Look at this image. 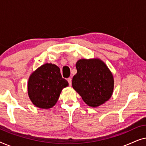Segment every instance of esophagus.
I'll list each match as a JSON object with an SVG mask.
<instances>
[{
  "label": "esophagus",
  "instance_id": "esophagus-1",
  "mask_svg": "<svg viewBox=\"0 0 146 146\" xmlns=\"http://www.w3.org/2000/svg\"><path fill=\"white\" fill-rule=\"evenodd\" d=\"M67 80H68V82L69 85L71 86V84H72V79L70 78H68L67 79Z\"/></svg>",
  "mask_w": 146,
  "mask_h": 146
}]
</instances>
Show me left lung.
<instances>
[{"mask_svg":"<svg viewBox=\"0 0 146 146\" xmlns=\"http://www.w3.org/2000/svg\"><path fill=\"white\" fill-rule=\"evenodd\" d=\"M76 74L72 82L73 88L89 106L95 108L110 98L113 93V78L100 59H80L76 64Z\"/></svg>","mask_w":146,"mask_h":146,"instance_id":"1","label":"left lung"}]
</instances>
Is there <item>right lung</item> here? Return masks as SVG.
I'll return each mask as SVG.
<instances>
[{"label": "right lung", "instance_id": "add662e5", "mask_svg": "<svg viewBox=\"0 0 146 146\" xmlns=\"http://www.w3.org/2000/svg\"><path fill=\"white\" fill-rule=\"evenodd\" d=\"M68 86V82L62 78L59 68L46 63L30 76L28 94L35 106L48 109L56 104L62 89Z\"/></svg>", "mask_w": 146, "mask_h": 146}]
</instances>
